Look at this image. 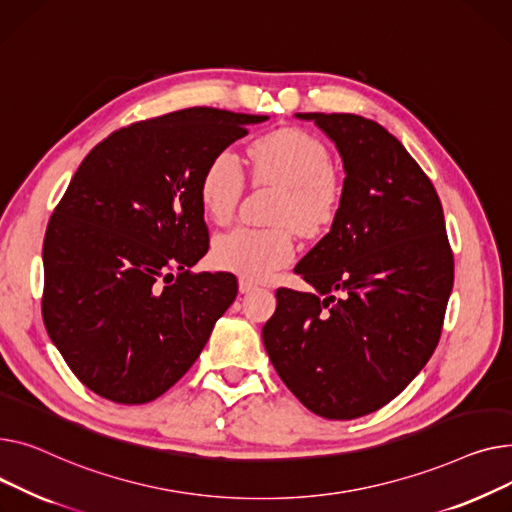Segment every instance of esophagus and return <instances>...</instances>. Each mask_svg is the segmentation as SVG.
<instances>
[{"label":"esophagus","mask_w":512,"mask_h":512,"mask_svg":"<svg viewBox=\"0 0 512 512\" xmlns=\"http://www.w3.org/2000/svg\"><path fill=\"white\" fill-rule=\"evenodd\" d=\"M258 285L254 283V281H250V279H239V291H242V293H250V291H254Z\"/></svg>","instance_id":"1"}]
</instances>
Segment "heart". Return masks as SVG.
Masks as SVG:
<instances>
[{
	"label": "heart",
	"instance_id": "b5f03b06",
	"mask_svg": "<svg viewBox=\"0 0 512 512\" xmlns=\"http://www.w3.org/2000/svg\"><path fill=\"white\" fill-rule=\"evenodd\" d=\"M248 163L256 184L281 188L273 210V221L279 225H239L217 235L213 260L229 273L262 281L293 258L289 224L299 233L314 235L333 223L341 186L326 146L297 128H283L254 140L248 148ZM242 192L244 169L231 150H221L200 175L198 194L204 213L217 223H227Z\"/></svg>",
	"mask_w": 512,
	"mask_h": 512
}]
</instances>
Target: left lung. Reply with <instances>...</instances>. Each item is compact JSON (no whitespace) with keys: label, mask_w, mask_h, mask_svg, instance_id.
Returning a JSON list of instances; mask_svg holds the SVG:
<instances>
[{"label":"left lung","mask_w":512,"mask_h":512,"mask_svg":"<svg viewBox=\"0 0 512 512\" xmlns=\"http://www.w3.org/2000/svg\"><path fill=\"white\" fill-rule=\"evenodd\" d=\"M335 142L345 182L333 227L297 262L312 291L277 289L262 341L310 411L355 419L388 401L432 357L455 260L430 177L380 124L295 113Z\"/></svg>","instance_id":"obj_1"}]
</instances>
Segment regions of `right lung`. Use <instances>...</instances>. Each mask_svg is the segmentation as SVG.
<instances>
[{
  "instance_id": "obj_1",
  "label": "right lung",
  "mask_w": 512,
  "mask_h": 512,
  "mask_svg": "<svg viewBox=\"0 0 512 512\" xmlns=\"http://www.w3.org/2000/svg\"><path fill=\"white\" fill-rule=\"evenodd\" d=\"M268 115L192 107L109 134L80 163L43 242V322L76 378L122 405L182 378L237 295L208 252L206 163Z\"/></svg>"
}]
</instances>
